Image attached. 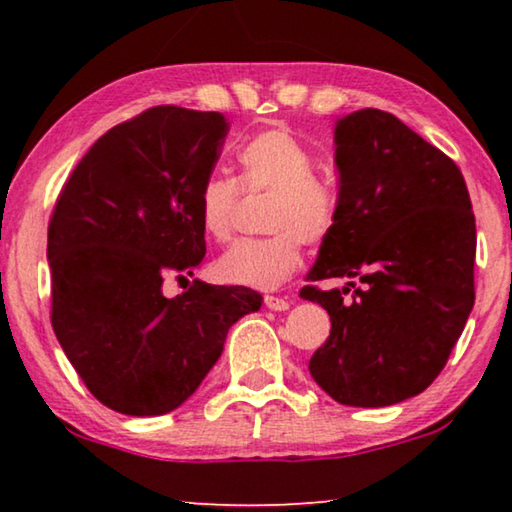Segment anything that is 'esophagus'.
Masks as SVG:
<instances>
[{"label": "esophagus", "instance_id": "obj_1", "mask_svg": "<svg viewBox=\"0 0 512 512\" xmlns=\"http://www.w3.org/2000/svg\"><path fill=\"white\" fill-rule=\"evenodd\" d=\"M264 305L273 311H284V309H289V300H284L280 296H266Z\"/></svg>", "mask_w": 512, "mask_h": 512}]
</instances>
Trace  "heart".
I'll list each match as a JSON object with an SVG mask.
<instances>
[{
	"label": "heart",
	"instance_id": "heart-1",
	"mask_svg": "<svg viewBox=\"0 0 512 512\" xmlns=\"http://www.w3.org/2000/svg\"><path fill=\"white\" fill-rule=\"evenodd\" d=\"M239 180L212 173L198 192V219L214 241L235 232L241 194H271L266 239L237 241L216 262L223 282L250 289H277L302 266V246L332 237L339 203L316 180V155L284 126L262 128L239 149Z\"/></svg>",
	"mask_w": 512,
	"mask_h": 512
}]
</instances>
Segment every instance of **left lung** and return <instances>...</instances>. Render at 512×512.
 Wrapping results in <instances>:
<instances>
[{"mask_svg":"<svg viewBox=\"0 0 512 512\" xmlns=\"http://www.w3.org/2000/svg\"><path fill=\"white\" fill-rule=\"evenodd\" d=\"M334 144L339 219L307 280L364 287H302L332 320L309 372L336 402L391 406L440 375L474 307V212L456 162L391 112L339 119Z\"/></svg>","mask_w":512,"mask_h":512,"instance_id":"left-lung-1","label":"left lung"}]
</instances>
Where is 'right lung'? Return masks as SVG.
Returning <instances> with one entry per match:
<instances>
[{
	"mask_svg": "<svg viewBox=\"0 0 512 512\" xmlns=\"http://www.w3.org/2000/svg\"><path fill=\"white\" fill-rule=\"evenodd\" d=\"M225 135L221 112L144 110L94 142L51 212V327L88 391L117 413L178 409L228 329L262 307L253 289L201 280L162 293L205 257L198 192Z\"/></svg>",
	"mask_w": 512,
	"mask_h": 512,
	"instance_id": "1",
	"label": "right lung"
}]
</instances>
